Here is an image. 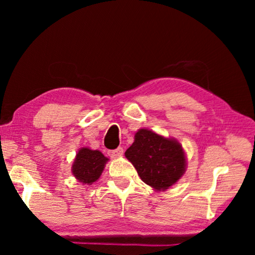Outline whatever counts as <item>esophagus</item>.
Segmentation results:
<instances>
[{
	"instance_id": "1",
	"label": "esophagus",
	"mask_w": 255,
	"mask_h": 255,
	"mask_svg": "<svg viewBox=\"0 0 255 255\" xmlns=\"http://www.w3.org/2000/svg\"><path fill=\"white\" fill-rule=\"evenodd\" d=\"M108 154H109V156L112 157V158L120 157L124 154V148L123 147H118V148H116V149L109 150V152H108Z\"/></svg>"
}]
</instances>
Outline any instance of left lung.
<instances>
[{
    "mask_svg": "<svg viewBox=\"0 0 255 255\" xmlns=\"http://www.w3.org/2000/svg\"><path fill=\"white\" fill-rule=\"evenodd\" d=\"M125 156L140 179L156 191H164L178 182L187 167L184 150L178 140L145 128L135 133V140Z\"/></svg>",
    "mask_w": 255,
    "mask_h": 255,
    "instance_id": "left-lung-1",
    "label": "left lung"
}]
</instances>
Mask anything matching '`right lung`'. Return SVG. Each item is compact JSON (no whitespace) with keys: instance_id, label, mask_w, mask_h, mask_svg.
I'll list each match as a JSON object with an SVG mask.
<instances>
[{"instance_id":"add662e5","label":"right lung","mask_w":255,"mask_h":255,"mask_svg":"<svg viewBox=\"0 0 255 255\" xmlns=\"http://www.w3.org/2000/svg\"><path fill=\"white\" fill-rule=\"evenodd\" d=\"M109 161L100 150L88 147L77 152L72 165V173L82 184H92L100 178L107 162Z\"/></svg>"}]
</instances>
